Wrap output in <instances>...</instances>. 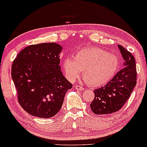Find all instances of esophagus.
Returning <instances> with one entry per match:
<instances>
[{"label": "esophagus", "mask_w": 147, "mask_h": 147, "mask_svg": "<svg viewBox=\"0 0 147 147\" xmlns=\"http://www.w3.org/2000/svg\"><path fill=\"white\" fill-rule=\"evenodd\" d=\"M76 90H79V91H83L84 90V88L83 86H80V85H76Z\"/></svg>", "instance_id": "obj_1"}]
</instances>
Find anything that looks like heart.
Here are the masks:
<instances>
[{"instance_id": "obj_1", "label": "heart", "mask_w": 147, "mask_h": 147, "mask_svg": "<svg viewBox=\"0 0 147 147\" xmlns=\"http://www.w3.org/2000/svg\"><path fill=\"white\" fill-rule=\"evenodd\" d=\"M119 67L117 55L95 47L84 48L76 53L75 58L68 56L63 61V67L68 79L74 80L83 71L85 82L92 86L108 82Z\"/></svg>"}]
</instances>
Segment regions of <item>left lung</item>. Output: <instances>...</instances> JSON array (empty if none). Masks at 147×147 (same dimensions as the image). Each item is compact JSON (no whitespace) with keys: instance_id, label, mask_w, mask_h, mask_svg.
Returning a JSON list of instances; mask_svg holds the SVG:
<instances>
[{"instance_id":"obj_1","label":"left lung","mask_w":147,"mask_h":147,"mask_svg":"<svg viewBox=\"0 0 147 147\" xmlns=\"http://www.w3.org/2000/svg\"><path fill=\"white\" fill-rule=\"evenodd\" d=\"M118 48L125 60L124 67L105 86L94 90V98L90 108L96 115L113 113L121 109L136 85L137 71L134 57L122 46L118 45Z\"/></svg>"}]
</instances>
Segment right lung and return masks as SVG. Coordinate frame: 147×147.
<instances>
[{"instance_id": "right-lung-1", "label": "right lung", "mask_w": 147, "mask_h": 147, "mask_svg": "<svg viewBox=\"0 0 147 147\" xmlns=\"http://www.w3.org/2000/svg\"><path fill=\"white\" fill-rule=\"evenodd\" d=\"M62 47L55 42L32 45L19 53L13 61L11 77L18 100L30 115L53 117L61 108L72 84L61 71Z\"/></svg>"}]
</instances>
